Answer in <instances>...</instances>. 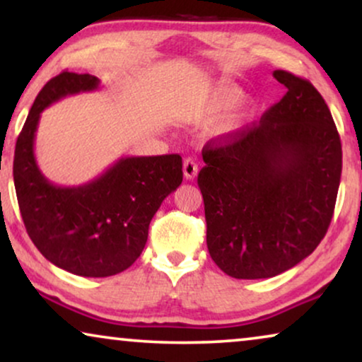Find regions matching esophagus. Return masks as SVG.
<instances>
[{"label":"esophagus","mask_w":362,"mask_h":362,"mask_svg":"<svg viewBox=\"0 0 362 362\" xmlns=\"http://www.w3.org/2000/svg\"><path fill=\"white\" fill-rule=\"evenodd\" d=\"M197 163L192 160V158H186L185 163H182V173H185L186 180H194L197 176Z\"/></svg>","instance_id":"esophagus-1"}]
</instances>
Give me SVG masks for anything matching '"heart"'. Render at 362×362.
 I'll use <instances>...</instances> for the list:
<instances>
[{
  "mask_svg": "<svg viewBox=\"0 0 362 362\" xmlns=\"http://www.w3.org/2000/svg\"><path fill=\"white\" fill-rule=\"evenodd\" d=\"M242 95V88L235 83L227 82V81H221L212 83L202 92V95L199 98V112L204 117H217L221 115L222 112L229 110L230 107H234L237 100H239ZM250 103H245L240 108H235L232 110L229 115L224 118L222 122V133H232L235 132L237 128L242 127L244 123L247 112H249Z\"/></svg>",
  "mask_w": 362,
  "mask_h": 362,
  "instance_id": "b5f03b06",
  "label": "heart"
}]
</instances>
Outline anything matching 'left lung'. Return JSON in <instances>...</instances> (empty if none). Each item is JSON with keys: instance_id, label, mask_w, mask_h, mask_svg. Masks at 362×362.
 I'll return each instance as SVG.
<instances>
[{"instance_id": "1", "label": "left lung", "mask_w": 362, "mask_h": 362, "mask_svg": "<svg viewBox=\"0 0 362 362\" xmlns=\"http://www.w3.org/2000/svg\"><path fill=\"white\" fill-rule=\"evenodd\" d=\"M274 77L286 93L259 123L202 148L207 249L234 279H270L306 259L338 196L343 151L325 98L293 74Z\"/></svg>"}]
</instances>
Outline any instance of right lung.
<instances>
[{"label":"right lung","instance_id":"right-lung-1","mask_svg":"<svg viewBox=\"0 0 362 362\" xmlns=\"http://www.w3.org/2000/svg\"><path fill=\"white\" fill-rule=\"evenodd\" d=\"M90 74L62 72L37 93L16 141L14 187L34 245L59 269L81 276L127 270L145 249L148 227L182 181L180 155L127 156L82 186L52 185L39 170L34 140L41 112L54 102L97 90Z\"/></svg>","mask_w":362,"mask_h":362}]
</instances>
